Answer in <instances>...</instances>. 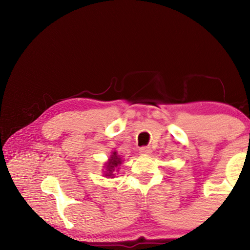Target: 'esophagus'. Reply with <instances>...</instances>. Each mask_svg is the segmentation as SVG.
Listing matches in <instances>:
<instances>
[{
    "mask_svg": "<svg viewBox=\"0 0 250 250\" xmlns=\"http://www.w3.org/2000/svg\"><path fill=\"white\" fill-rule=\"evenodd\" d=\"M140 153L141 154H150L151 153V147L150 146H141L140 147Z\"/></svg>",
    "mask_w": 250,
    "mask_h": 250,
    "instance_id": "esophagus-1",
    "label": "esophagus"
}]
</instances>
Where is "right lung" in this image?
Masks as SVG:
<instances>
[{
	"label": "right lung",
	"mask_w": 250,
	"mask_h": 250,
	"mask_svg": "<svg viewBox=\"0 0 250 250\" xmlns=\"http://www.w3.org/2000/svg\"><path fill=\"white\" fill-rule=\"evenodd\" d=\"M121 164V160L118 156L117 152H113L111 158H110L109 162L107 163V168H105V176H113V173L117 171L118 167Z\"/></svg>",
	"instance_id": "right-lung-1"
}]
</instances>
